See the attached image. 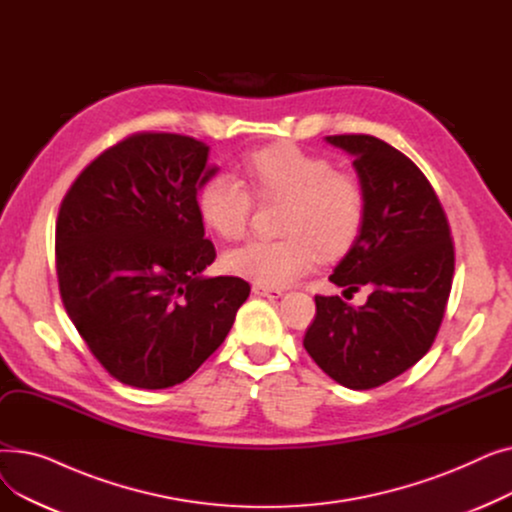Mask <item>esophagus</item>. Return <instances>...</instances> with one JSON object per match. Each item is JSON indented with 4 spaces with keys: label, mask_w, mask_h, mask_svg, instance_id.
I'll use <instances>...</instances> for the list:
<instances>
[{
    "label": "esophagus",
    "mask_w": 512,
    "mask_h": 512,
    "mask_svg": "<svg viewBox=\"0 0 512 512\" xmlns=\"http://www.w3.org/2000/svg\"><path fill=\"white\" fill-rule=\"evenodd\" d=\"M253 292L259 294V297H270V299H278L282 290L280 288H274V286H265V284H255L253 286Z\"/></svg>",
    "instance_id": "esophagus-1"
}]
</instances>
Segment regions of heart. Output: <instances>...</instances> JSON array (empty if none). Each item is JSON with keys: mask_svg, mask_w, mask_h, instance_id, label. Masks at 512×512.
<instances>
[{"mask_svg": "<svg viewBox=\"0 0 512 512\" xmlns=\"http://www.w3.org/2000/svg\"><path fill=\"white\" fill-rule=\"evenodd\" d=\"M247 187L232 174H213L197 205L205 226L226 240L247 232L253 199L282 203L274 240H251L224 257L226 270L265 286H286L307 274L321 257L334 261L359 238L367 199L363 184L336 172L330 159L280 143L257 149L242 161Z\"/></svg>", "mask_w": 512, "mask_h": 512, "instance_id": "b5f03b06", "label": "heart"}]
</instances>
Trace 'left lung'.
Listing matches in <instances>:
<instances>
[{"mask_svg":"<svg viewBox=\"0 0 512 512\" xmlns=\"http://www.w3.org/2000/svg\"><path fill=\"white\" fill-rule=\"evenodd\" d=\"M363 184L365 224L330 280L346 292L369 286L363 307L315 297L305 334L311 359L351 390L382 386L434 344L450 297L454 247L436 191L413 161L369 134H334Z\"/></svg>","mask_w":512,"mask_h":512,"instance_id":"obj_1","label":"left lung"}]
</instances>
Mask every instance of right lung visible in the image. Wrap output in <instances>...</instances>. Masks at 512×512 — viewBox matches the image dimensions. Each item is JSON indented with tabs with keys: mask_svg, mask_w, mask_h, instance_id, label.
Returning a JSON list of instances; mask_svg holds the SVG:
<instances>
[{
	"mask_svg": "<svg viewBox=\"0 0 512 512\" xmlns=\"http://www.w3.org/2000/svg\"><path fill=\"white\" fill-rule=\"evenodd\" d=\"M209 147L137 132L103 151L66 193L56 267L68 317L126 386L182 384L218 351L251 286L205 278L215 259L197 195L218 168Z\"/></svg>",
	"mask_w": 512,
	"mask_h": 512,
	"instance_id": "obj_1",
	"label": "right lung"
}]
</instances>
